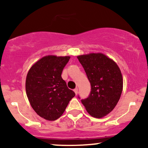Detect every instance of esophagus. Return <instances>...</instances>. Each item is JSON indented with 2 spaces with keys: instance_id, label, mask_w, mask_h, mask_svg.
<instances>
[{
  "instance_id": "34e87169",
  "label": "esophagus",
  "mask_w": 148,
  "mask_h": 148,
  "mask_svg": "<svg viewBox=\"0 0 148 148\" xmlns=\"http://www.w3.org/2000/svg\"><path fill=\"white\" fill-rule=\"evenodd\" d=\"M74 92H75V94L77 95V93H78V88H76L74 90Z\"/></svg>"
}]
</instances>
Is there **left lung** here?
Segmentation results:
<instances>
[{
	"instance_id": "1",
	"label": "left lung",
	"mask_w": 148,
	"mask_h": 148,
	"mask_svg": "<svg viewBox=\"0 0 148 148\" xmlns=\"http://www.w3.org/2000/svg\"><path fill=\"white\" fill-rule=\"evenodd\" d=\"M77 58L91 86L89 96L81 102L90 115L102 118L113 111L121 96L123 80L120 69L102 53L79 56Z\"/></svg>"
}]
</instances>
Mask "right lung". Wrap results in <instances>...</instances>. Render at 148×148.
Returning <instances> with one entry per match:
<instances>
[{
  "instance_id": "1",
  "label": "right lung",
  "mask_w": 148,
  "mask_h": 148,
  "mask_svg": "<svg viewBox=\"0 0 148 148\" xmlns=\"http://www.w3.org/2000/svg\"><path fill=\"white\" fill-rule=\"evenodd\" d=\"M69 56L43 57L28 72L25 90L28 99L37 115L48 120L59 118L75 93L62 79V70Z\"/></svg>"
}]
</instances>
